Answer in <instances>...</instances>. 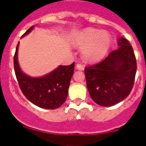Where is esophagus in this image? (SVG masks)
<instances>
[{"instance_id":"obj_1","label":"esophagus","mask_w":146,"mask_h":146,"mask_svg":"<svg viewBox=\"0 0 146 146\" xmlns=\"http://www.w3.org/2000/svg\"><path fill=\"white\" fill-rule=\"evenodd\" d=\"M76 68L77 69V70H84V66H83V65H81V64H76Z\"/></svg>"}]
</instances>
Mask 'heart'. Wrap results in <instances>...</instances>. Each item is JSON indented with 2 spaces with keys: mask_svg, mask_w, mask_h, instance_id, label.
Masks as SVG:
<instances>
[{
  "mask_svg": "<svg viewBox=\"0 0 146 146\" xmlns=\"http://www.w3.org/2000/svg\"><path fill=\"white\" fill-rule=\"evenodd\" d=\"M73 44L83 50L84 58L94 62L101 60L111 44V36L106 31L88 28L76 33L72 40Z\"/></svg>",
  "mask_w": 146,
  "mask_h": 146,
  "instance_id": "b5f03b06",
  "label": "heart"
}]
</instances>
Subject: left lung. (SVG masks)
<instances>
[{"instance_id": "8db88e82", "label": "left lung", "mask_w": 146, "mask_h": 146, "mask_svg": "<svg viewBox=\"0 0 146 146\" xmlns=\"http://www.w3.org/2000/svg\"><path fill=\"white\" fill-rule=\"evenodd\" d=\"M119 48L111 51L101 62L84 69L91 98L101 106H111L125 99L135 82L137 63L133 48L124 37Z\"/></svg>"}]
</instances>
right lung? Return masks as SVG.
<instances>
[{"mask_svg":"<svg viewBox=\"0 0 146 146\" xmlns=\"http://www.w3.org/2000/svg\"><path fill=\"white\" fill-rule=\"evenodd\" d=\"M34 28L30 27L22 37L30 33ZM18 43L14 55V68L21 91L33 104L47 110L60 107L66 100L71 77L74 73V65L59 66L51 73L40 77H32L22 71L18 61Z\"/></svg>","mask_w":146,"mask_h":146,"instance_id":"obj_1","label":"right lung"}]
</instances>
